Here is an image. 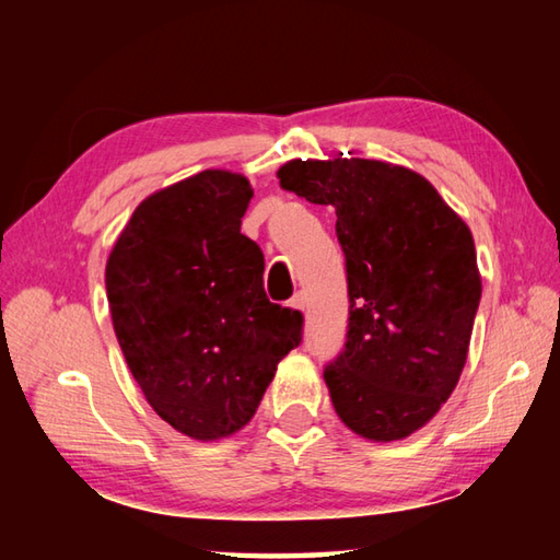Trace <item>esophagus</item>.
<instances>
[{"instance_id": "esophagus-1", "label": "esophagus", "mask_w": 560, "mask_h": 560, "mask_svg": "<svg viewBox=\"0 0 560 560\" xmlns=\"http://www.w3.org/2000/svg\"><path fill=\"white\" fill-rule=\"evenodd\" d=\"M289 306L293 311H299V314H303V311H306V299H303V293H296V296L289 301Z\"/></svg>"}]
</instances>
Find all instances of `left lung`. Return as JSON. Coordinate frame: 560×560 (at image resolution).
Returning <instances> with one entry per match:
<instances>
[{
  "label": "left lung",
  "instance_id": "8db88e82",
  "mask_svg": "<svg viewBox=\"0 0 560 560\" xmlns=\"http://www.w3.org/2000/svg\"><path fill=\"white\" fill-rule=\"evenodd\" d=\"M279 185L336 210L350 318L324 373L348 430L397 442L422 430L459 383L481 299L467 222L430 179L363 158L289 160Z\"/></svg>",
  "mask_w": 560,
  "mask_h": 560
}]
</instances>
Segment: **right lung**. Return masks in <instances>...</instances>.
<instances>
[{
  "label": "right lung",
  "instance_id": "obj_1",
  "mask_svg": "<svg viewBox=\"0 0 560 560\" xmlns=\"http://www.w3.org/2000/svg\"><path fill=\"white\" fill-rule=\"evenodd\" d=\"M249 179L202 170L136 207L106 261L113 330L150 407L197 442L257 412L303 318L264 293V254L242 234Z\"/></svg>",
  "mask_w": 560,
  "mask_h": 560
}]
</instances>
